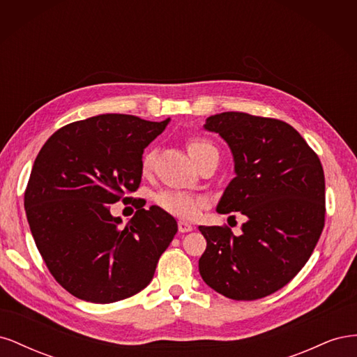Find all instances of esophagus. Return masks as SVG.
I'll use <instances>...</instances> for the list:
<instances>
[{
	"mask_svg": "<svg viewBox=\"0 0 357 357\" xmlns=\"http://www.w3.org/2000/svg\"><path fill=\"white\" fill-rule=\"evenodd\" d=\"M192 229H193V226H192L190 223L183 222V220L178 222V231H180V232H190Z\"/></svg>",
	"mask_w": 357,
	"mask_h": 357,
	"instance_id": "obj_1",
	"label": "esophagus"
}]
</instances>
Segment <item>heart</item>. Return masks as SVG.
I'll return each mask as SVG.
<instances>
[{"label":"heart","instance_id":"obj_1","mask_svg":"<svg viewBox=\"0 0 357 357\" xmlns=\"http://www.w3.org/2000/svg\"><path fill=\"white\" fill-rule=\"evenodd\" d=\"M189 153L193 158V160H199L205 153L208 152H218L210 142L204 138H192L189 144ZM155 164V153L149 152L143 158V171L149 172L153 168ZM156 204L162 210L167 213L176 215V218L181 219H192L195 218L201 207L204 205V199L198 195H193V193L188 192H178V190H165L160 192L156 197Z\"/></svg>","mask_w":357,"mask_h":357}]
</instances>
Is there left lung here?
Listing matches in <instances>:
<instances>
[{"label":"left lung","mask_w":357,"mask_h":357,"mask_svg":"<svg viewBox=\"0 0 357 357\" xmlns=\"http://www.w3.org/2000/svg\"><path fill=\"white\" fill-rule=\"evenodd\" d=\"M234 156L235 177L218 213L247 218L241 235L226 226H199L207 248L202 280L218 294L253 301L286 286L307 264L325 226V174L319 156L295 128L240 112L207 117Z\"/></svg>","instance_id":"8db88e82"}]
</instances>
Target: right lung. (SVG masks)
<instances>
[{
	"label": "right lung",
	"instance_id": "1",
	"mask_svg": "<svg viewBox=\"0 0 357 357\" xmlns=\"http://www.w3.org/2000/svg\"><path fill=\"white\" fill-rule=\"evenodd\" d=\"M168 122L93 116L58 129L37 155L25 190L26 219L50 274L75 298L110 304L152 282L177 232L176 219L132 199L138 210L121 226L110 204L138 189L144 149Z\"/></svg>",
	"mask_w": 357,
	"mask_h": 357
}]
</instances>
